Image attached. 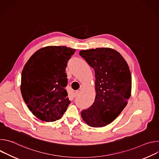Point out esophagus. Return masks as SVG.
Masks as SVG:
<instances>
[{
	"mask_svg": "<svg viewBox=\"0 0 159 159\" xmlns=\"http://www.w3.org/2000/svg\"><path fill=\"white\" fill-rule=\"evenodd\" d=\"M80 90H76V91L74 93V97H77L80 94Z\"/></svg>",
	"mask_w": 159,
	"mask_h": 159,
	"instance_id": "34e87169",
	"label": "esophagus"
}]
</instances>
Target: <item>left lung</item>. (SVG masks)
I'll use <instances>...</instances> for the list:
<instances>
[{
  "mask_svg": "<svg viewBox=\"0 0 159 159\" xmlns=\"http://www.w3.org/2000/svg\"><path fill=\"white\" fill-rule=\"evenodd\" d=\"M79 54L95 71L96 93L94 103L81 112V116L90 126H105L120 115L131 96L129 66L119 52L110 48L81 50Z\"/></svg>",
  "mask_w": 159,
  "mask_h": 159,
  "instance_id": "obj_1",
  "label": "left lung"
}]
</instances>
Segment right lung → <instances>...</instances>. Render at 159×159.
Instances as JSON below:
<instances>
[{
    "label": "right lung",
    "mask_w": 159,
    "mask_h": 159,
    "mask_svg": "<svg viewBox=\"0 0 159 159\" xmlns=\"http://www.w3.org/2000/svg\"><path fill=\"white\" fill-rule=\"evenodd\" d=\"M75 51L64 46L43 47L25 64L20 91L28 109L39 120L46 122L58 120L70 104L65 69Z\"/></svg>",
    "instance_id": "1"
}]
</instances>
